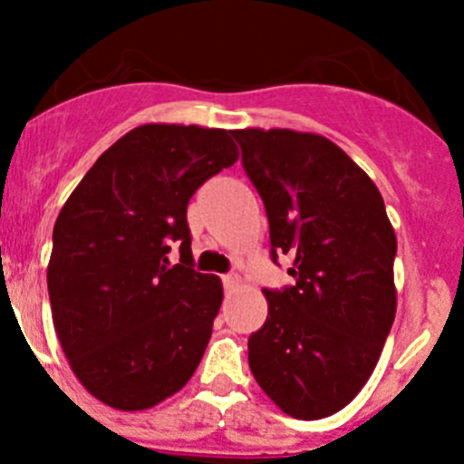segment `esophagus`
<instances>
[{"instance_id": "esophagus-1", "label": "esophagus", "mask_w": 464, "mask_h": 464, "mask_svg": "<svg viewBox=\"0 0 464 464\" xmlns=\"http://www.w3.org/2000/svg\"><path fill=\"white\" fill-rule=\"evenodd\" d=\"M222 283H224V287H227V289L237 287V285H240V276H237V274H227V276H222Z\"/></svg>"}]
</instances>
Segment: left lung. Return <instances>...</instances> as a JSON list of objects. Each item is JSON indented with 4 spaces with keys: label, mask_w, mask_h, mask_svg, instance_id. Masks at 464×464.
Wrapping results in <instances>:
<instances>
[{
    "label": "left lung",
    "mask_w": 464,
    "mask_h": 464,
    "mask_svg": "<svg viewBox=\"0 0 464 464\" xmlns=\"http://www.w3.org/2000/svg\"><path fill=\"white\" fill-rule=\"evenodd\" d=\"M242 166L265 202L271 260L296 283L262 289L265 325L249 368L280 411L321 420L357 397L395 321L397 237L371 177L330 139L236 130Z\"/></svg>",
    "instance_id": "obj_1"
}]
</instances>
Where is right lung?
Masks as SVG:
<instances>
[{
  "label": "right lung",
  "mask_w": 464,
  "mask_h": 464,
  "mask_svg": "<svg viewBox=\"0 0 464 464\" xmlns=\"http://www.w3.org/2000/svg\"><path fill=\"white\" fill-rule=\"evenodd\" d=\"M237 161L227 130L139 125L98 157L53 227L46 285L73 375L102 404L143 411L193 377L222 283L193 269L195 190ZM180 246V262L167 254Z\"/></svg>",
  "instance_id": "1"
}]
</instances>
